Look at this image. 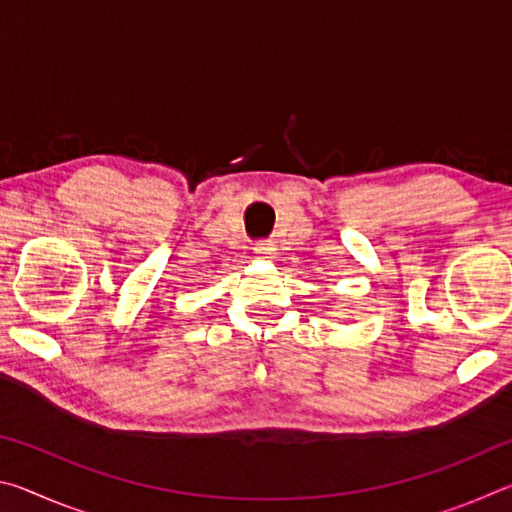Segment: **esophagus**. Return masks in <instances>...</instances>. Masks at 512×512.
Wrapping results in <instances>:
<instances>
[{"label":"esophagus","instance_id":"obj_1","mask_svg":"<svg viewBox=\"0 0 512 512\" xmlns=\"http://www.w3.org/2000/svg\"><path fill=\"white\" fill-rule=\"evenodd\" d=\"M255 253L257 255H273V244H268V241H259V244H255Z\"/></svg>","mask_w":512,"mask_h":512}]
</instances>
